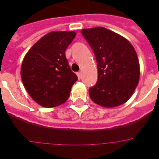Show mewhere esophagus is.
Instances as JSON below:
<instances>
[{
    "label": "esophagus",
    "mask_w": 159,
    "mask_h": 159,
    "mask_svg": "<svg viewBox=\"0 0 159 159\" xmlns=\"http://www.w3.org/2000/svg\"><path fill=\"white\" fill-rule=\"evenodd\" d=\"M76 75H77V77H78V79H81V78H82V76H83V75H82V72H81V71L77 72V73H76Z\"/></svg>",
    "instance_id": "obj_1"
}]
</instances>
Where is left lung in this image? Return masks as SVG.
Segmentation results:
<instances>
[{
    "label": "left lung",
    "instance_id": "left-lung-1",
    "mask_svg": "<svg viewBox=\"0 0 159 159\" xmlns=\"http://www.w3.org/2000/svg\"><path fill=\"white\" fill-rule=\"evenodd\" d=\"M98 64L96 85L89 89L95 103L114 108L130 98L140 78V64L132 44L121 35L103 27L82 29Z\"/></svg>",
    "mask_w": 159,
    "mask_h": 159
}]
</instances>
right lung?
I'll return each mask as SVG.
<instances>
[{
    "mask_svg": "<svg viewBox=\"0 0 159 159\" xmlns=\"http://www.w3.org/2000/svg\"><path fill=\"white\" fill-rule=\"evenodd\" d=\"M73 31H54L30 48L23 58L21 78L30 97L46 108L64 103L77 76L71 71L65 52L73 39Z\"/></svg>",
    "mask_w": 159,
    "mask_h": 159,
    "instance_id": "right-lung-1",
    "label": "right lung"
}]
</instances>
